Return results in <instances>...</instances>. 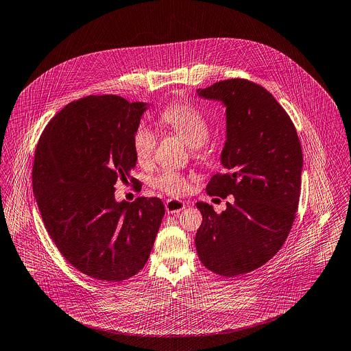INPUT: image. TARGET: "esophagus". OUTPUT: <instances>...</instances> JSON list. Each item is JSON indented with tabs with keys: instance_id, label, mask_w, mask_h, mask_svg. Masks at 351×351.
<instances>
[{
	"instance_id": "esophagus-1",
	"label": "esophagus",
	"mask_w": 351,
	"mask_h": 351,
	"mask_svg": "<svg viewBox=\"0 0 351 351\" xmlns=\"http://www.w3.org/2000/svg\"><path fill=\"white\" fill-rule=\"evenodd\" d=\"M165 208L169 215H176L182 212L186 208V204L178 198H169L165 204Z\"/></svg>"
}]
</instances>
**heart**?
<instances>
[{
    "label": "heart",
    "instance_id": "b5f03b06",
    "mask_svg": "<svg viewBox=\"0 0 351 351\" xmlns=\"http://www.w3.org/2000/svg\"><path fill=\"white\" fill-rule=\"evenodd\" d=\"M160 121L181 136L191 147L204 146L209 138V125L206 118L195 107L186 103H174L160 112ZM156 135L153 130L141 125L132 136V149L139 165H147L156 150ZM154 186L167 194H182L188 189L186 180L174 170H162L154 178Z\"/></svg>",
    "mask_w": 351,
    "mask_h": 351
}]
</instances>
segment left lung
<instances>
[{
  "label": "left lung",
  "instance_id": "1",
  "mask_svg": "<svg viewBox=\"0 0 351 351\" xmlns=\"http://www.w3.org/2000/svg\"><path fill=\"white\" fill-rule=\"evenodd\" d=\"M225 107L226 135L209 195H233L217 215L197 202L202 223L195 233L201 263L225 278L248 274L278 254L287 239L300 195L303 156L287 112L265 88L230 79L197 90Z\"/></svg>",
  "mask_w": 351,
  "mask_h": 351
}]
</instances>
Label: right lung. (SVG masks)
<instances>
[{"label":"right lung","mask_w":351,"mask_h":351,"mask_svg":"<svg viewBox=\"0 0 351 351\" xmlns=\"http://www.w3.org/2000/svg\"><path fill=\"white\" fill-rule=\"evenodd\" d=\"M149 107L117 95L75 100L36 147L33 193L47 232L66 261L100 282H123L145 267L165 216L157 197L115 199L118 181L138 184L132 136Z\"/></svg>","instance_id":"obj_1"}]
</instances>
